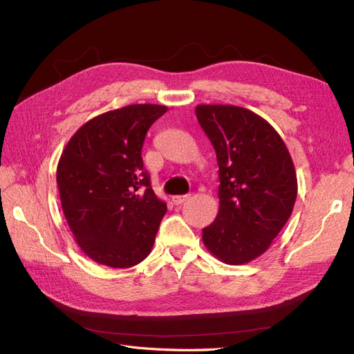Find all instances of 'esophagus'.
Here are the masks:
<instances>
[{"mask_svg":"<svg viewBox=\"0 0 354 354\" xmlns=\"http://www.w3.org/2000/svg\"><path fill=\"white\" fill-rule=\"evenodd\" d=\"M190 198V195H177V196H173V203L174 205H181L185 201H187Z\"/></svg>","mask_w":354,"mask_h":354,"instance_id":"34e87169","label":"esophagus"}]
</instances>
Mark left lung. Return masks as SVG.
<instances>
[{"label": "left lung", "instance_id": "8db88e82", "mask_svg": "<svg viewBox=\"0 0 354 354\" xmlns=\"http://www.w3.org/2000/svg\"><path fill=\"white\" fill-rule=\"evenodd\" d=\"M196 118L216 149L220 209L202 230L220 261H252L291 217L297 174L282 137L260 115L232 104H198Z\"/></svg>", "mask_w": 354, "mask_h": 354}]
</instances>
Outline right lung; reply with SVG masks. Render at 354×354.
<instances>
[{
  "label": "right lung",
  "instance_id": "right-lung-1",
  "mask_svg": "<svg viewBox=\"0 0 354 354\" xmlns=\"http://www.w3.org/2000/svg\"><path fill=\"white\" fill-rule=\"evenodd\" d=\"M167 111L145 103L104 112L63 149L56 174L62 209L78 246L95 263L125 269L152 251L167 203L151 187L142 147Z\"/></svg>",
  "mask_w": 354,
  "mask_h": 354
}]
</instances>
